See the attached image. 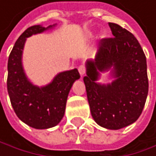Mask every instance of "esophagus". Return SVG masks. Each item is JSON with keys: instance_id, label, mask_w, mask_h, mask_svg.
I'll list each match as a JSON object with an SVG mask.
<instances>
[{"instance_id": "34e87169", "label": "esophagus", "mask_w": 156, "mask_h": 156, "mask_svg": "<svg viewBox=\"0 0 156 156\" xmlns=\"http://www.w3.org/2000/svg\"><path fill=\"white\" fill-rule=\"evenodd\" d=\"M79 72H80V76H84L85 74H86V67L84 66H79Z\"/></svg>"}]
</instances>
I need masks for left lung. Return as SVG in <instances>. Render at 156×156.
I'll return each instance as SVG.
<instances>
[{
    "instance_id": "8db88e82",
    "label": "left lung",
    "mask_w": 156,
    "mask_h": 156,
    "mask_svg": "<svg viewBox=\"0 0 156 156\" xmlns=\"http://www.w3.org/2000/svg\"><path fill=\"white\" fill-rule=\"evenodd\" d=\"M114 38L103 39L94 60L86 62L84 83L91 115L98 125L120 129L140 115L148 94L146 57L133 34L109 23ZM112 69L111 83H98L100 72Z\"/></svg>"
}]
</instances>
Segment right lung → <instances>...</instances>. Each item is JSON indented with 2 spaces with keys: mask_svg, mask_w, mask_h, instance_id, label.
Returning a JSON list of instances; mask_svg holds the SVG:
<instances>
[{
  "mask_svg": "<svg viewBox=\"0 0 156 156\" xmlns=\"http://www.w3.org/2000/svg\"><path fill=\"white\" fill-rule=\"evenodd\" d=\"M41 25L26 29L17 39L8 59L7 90L18 118L31 128L50 129L59 124L65 115L66 100L73 83L80 76L76 68L61 72L43 87L33 85L26 76L22 53L27 38L52 28Z\"/></svg>",
  "mask_w": 156,
  "mask_h": 156,
  "instance_id": "add662e5",
  "label": "right lung"
}]
</instances>
